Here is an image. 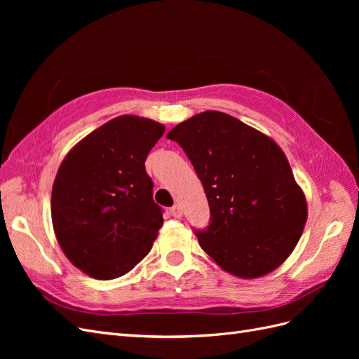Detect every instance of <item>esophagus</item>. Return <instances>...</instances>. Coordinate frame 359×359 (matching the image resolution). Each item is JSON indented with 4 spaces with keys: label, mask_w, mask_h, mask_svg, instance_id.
Wrapping results in <instances>:
<instances>
[{
    "label": "esophagus",
    "mask_w": 359,
    "mask_h": 359,
    "mask_svg": "<svg viewBox=\"0 0 359 359\" xmlns=\"http://www.w3.org/2000/svg\"><path fill=\"white\" fill-rule=\"evenodd\" d=\"M170 214L175 217V219H180V217L182 215V208L180 205H173L172 208H170Z\"/></svg>",
    "instance_id": "1"
}]
</instances>
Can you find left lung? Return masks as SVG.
Wrapping results in <instances>:
<instances>
[{"mask_svg":"<svg viewBox=\"0 0 359 359\" xmlns=\"http://www.w3.org/2000/svg\"><path fill=\"white\" fill-rule=\"evenodd\" d=\"M166 137L190 158L210 203L211 223L196 231L203 252L245 280L283 264L307 222V201L283 149L219 111L186 119Z\"/></svg>","mask_w":359,"mask_h":359,"instance_id":"8db88e82","label":"left lung"}]
</instances>
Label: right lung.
Here are the masks:
<instances>
[{"label":"right lung","mask_w":359,"mask_h":359,"mask_svg":"<svg viewBox=\"0 0 359 359\" xmlns=\"http://www.w3.org/2000/svg\"><path fill=\"white\" fill-rule=\"evenodd\" d=\"M165 133L153 119L121 115L95 128L61 161L52 186L57 241L86 276L112 280L148 253L163 224L147 156Z\"/></svg>","instance_id":"right-lung-1"}]
</instances>
